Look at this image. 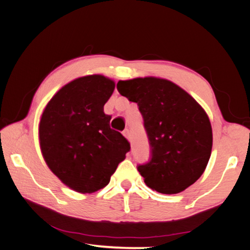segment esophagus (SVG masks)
I'll return each instance as SVG.
<instances>
[{"label":"esophagus","mask_w":250,"mask_h":250,"mask_svg":"<svg viewBox=\"0 0 250 250\" xmlns=\"http://www.w3.org/2000/svg\"><path fill=\"white\" fill-rule=\"evenodd\" d=\"M124 135L125 137L128 139V140L130 141V132H129V129H125V131H124Z\"/></svg>","instance_id":"obj_1"}]
</instances>
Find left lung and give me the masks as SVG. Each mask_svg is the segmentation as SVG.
Segmentation results:
<instances>
[{"label": "left lung", "mask_w": 250, "mask_h": 250, "mask_svg": "<svg viewBox=\"0 0 250 250\" xmlns=\"http://www.w3.org/2000/svg\"><path fill=\"white\" fill-rule=\"evenodd\" d=\"M120 95L137 103L149 138L151 158L138 166L150 188L176 194L195 183L210 158L213 133L202 105L170 80H119Z\"/></svg>", "instance_id": "obj_1"}]
</instances>
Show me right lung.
I'll list each match as a JSON object with an SVG mask.
<instances>
[{
	"instance_id": "add662e5",
	"label": "right lung",
	"mask_w": 250,
	"mask_h": 250,
	"mask_svg": "<svg viewBox=\"0 0 250 250\" xmlns=\"http://www.w3.org/2000/svg\"><path fill=\"white\" fill-rule=\"evenodd\" d=\"M115 86L103 75L79 77L62 87L42 113L43 158L50 171L76 192L104 188L130 151L128 140L110 128L111 117L104 112Z\"/></svg>"
}]
</instances>
